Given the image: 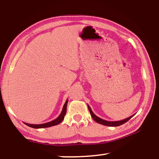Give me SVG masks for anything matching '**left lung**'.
Segmentation results:
<instances>
[{
  "instance_id": "8db88e82",
  "label": "left lung",
  "mask_w": 159,
  "mask_h": 159,
  "mask_svg": "<svg viewBox=\"0 0 159 159\" xmlns=\"http://www.w3.org/2000/svg\"><path fill=\"white\" fill-rule=\"evenodd\" d=\"M88 109H89V111L90 113L91 116L93 117L94 120H95L97 123H99V124H102V125H107V126H111V127H116V126H118V125H120L123 124V123H126L127 121H128V120H130V118L134 115H134H132L131 116L128 117L127 118H125V119H123V120H118V121H108V120H104V119H102V118H101L97 116L93 112L92 109H91L90 106L88 105Z\"/></svg>"
}]
</instances>
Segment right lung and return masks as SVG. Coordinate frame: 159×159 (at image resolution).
<instances>
[{
    "mask_svg": "<svg viewBox=\"0 0 159 159\" xmlns=\"http://www.w3.org/2000/svg\"><path fill=\"white\" fill-rule=\"evenodd\" d=\"M67 103H68V99H66V101L65 103L64 104V107L62 108V111H61V114L60 116L55 118V120H52V121L45 123H43V124H30V123H26L24 122L25 124L26 125L29 126V127H31L33 128H48V127H51V126H54L56 125H58L59 123H60L61 121H62L63 119L64 118V116L66 114V107H67Z\"/></svg>",
    "mask_w": 159,
    "mask_h": 159,
    "instance_id": "1",
    "label": "right lung"
}]
</instances>
